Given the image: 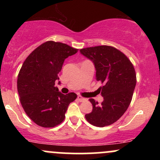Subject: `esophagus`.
I'll return each mask as SVG.
<instances>
[{"mask_svg":"<svg viewBox=\"0 0 160 160\" xmlns=\"http://www.w3.org/2000/svg\"><path fill=\"white\" fill-rule=\"evenodd\" d=\"M78 100L79 101V102H84V101H86V98H83V97H82L81 95H78Z\"/></svg>","mask_w":160,"mask_h":160,"instance_id":"esophagus-1","label":"esophagus"}]
</instances>
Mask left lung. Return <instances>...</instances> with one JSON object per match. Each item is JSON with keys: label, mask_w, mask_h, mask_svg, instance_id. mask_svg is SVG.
<instances>
[{"label": "left lung", "mask_w": 160, "mask_h": 160, "mask_svg": "<svg viewBox=\"0 0 160 160\" xmlns=\"http://www.w3.org/2000/svg\"><path fill=\"white\" fill-rule=\"evenodd\" d=\"M80 53L94 63L96 80L102 84L98 90L104 98L101 104L89 99L92 111L85 115L86 120L98 127L110 126L131 103L137 81L134 66L124 53L111 46L87 47L80 49Z\"/></svg>", "instance_id": "8db88e82"}]
</instances>
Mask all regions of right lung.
Masks as SVG:
<instances>
[{"mask_svg": "<svg viewBox=\"0 0 160 160\" xmlns=\"http://www.w3.org/2000/svg\"><path fill=\"white\" fill-rule=\"evenodd\" d=\"M78 51L65 43L49 40L37 47L23 62L17 80L20 102L38 126L52 128L59 125L70 103L78 97L74 92L62 94L55 86L65 59Z\"/></svg>", "mask_w": 160, "mask_h": 160, "instance_id": "add662e5", "label": "right lung"}]
</instances>
